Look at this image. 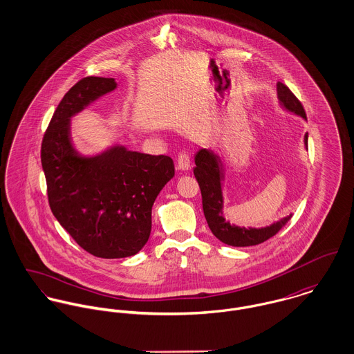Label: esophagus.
<instances>
[{"mask_svg": "<svg viewBox=\"0 0 354 354\" xmlns=\"http://www.w3.org/2000/svg\"><path fill=\"white\" fill-rule=\"evenodd\" d=\"M177 167L181 170H188L191 167V156L187 152H180L177 156Z\"/></svg>", "mask_w": 354, "mask_h": 354, "instance_id": "1", "label": "esophagus"}]
</instances>
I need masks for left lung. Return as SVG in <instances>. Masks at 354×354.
<instances>
[{"label":"left lung","mask_w":354,"mask_h":354,"mask_svg":"<svg viewBox=\"0 0 354 354\" xmlns=\"http://www.w3.org/2000/svg\"><path fill=\"white\" fill-rule=\"evenodd\" d=\"M278 98L281 103L290 111L306 118L301 102L289 90L288 86L278 82L277 83ZM304 143L308 147V133L304 138ZM196 167L194 169V174L198 180L202 192L203 211L208 227L212 234L221 240L222 243L232 247H252L264 243L266 240L275 236L292 218V215L281 219L279 222L263 227V229H245L230 225L222 216V176H223V165L218 155H214L208 150H201L195 156Z\"/></svg>","instance_id":"8db88e82"}]
</instances>
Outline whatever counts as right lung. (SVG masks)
I'll list each match as a JSON object with an SVG mask.
<instances>
[{
    "mask_svg": "<svg viewBox=\"0 0 354 354\" xmlns=\"http://www.w3.org/2000/svg\"><path fill=\"white\" fill-rule=\"evenodd\" d=\"M115 86L107 77L79 80L58 103L41 147L53 215L84 251L103 259L132 256L145 247L152 204L174 176L167 155L118 146L93 158L75 151L71 117Z\"/></svg>",
    "mask_w": 354,
    "mask_h": 354,
    "instance_id": "add662e5",
    "label": "right lung"
}]
</instances>
